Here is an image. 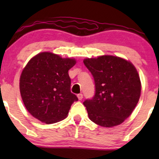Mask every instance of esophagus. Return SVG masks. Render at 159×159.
<instances>
[{"instance_id":"34e87169","label":"esophagus","mask_w":159,"mask_h":159,"mask_svg":"<svg viewBox=\"0 0 159 159\" xmlns=\"http://www.w3.org/2000/svg\"><path fill=\"white\" fill-rule=\"evenodd\" d=\"M77 96H78V98L79 99V100H81V99L83 98V94H78Z\"/></svg>"}]
</instances>
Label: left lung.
<instances>
[{"instance_id": "left-lung-1", "label": "left lung", "mask_w": 159, "mask_h": 159, "mask_svg": "<svg viewBox=\"0 0 159 159\" xmlns=\"http://www.w3.org/2000/svg\"><path fill=\"white\" fill-rule=\"evenodd\" d=\"M92 75L95 94L83 102L91 121L102 127H114L129 118L139 102L141 81L130 61L111 55L86 58Z\"/></svg>"}]
</instances>
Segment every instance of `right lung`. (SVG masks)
<instances>
[{"label": "right lung", "mask_w": 159, "mask_h": 159, "mask_svg": "<svg viewBox=\"0 0 159 159\" xmlns=\"http://www.w3.org/2000/svg\"><path fill=\"white\" fill-rule=\"evenodd\" d=\"M76 64L51 52L32 57L22 70L20 91L28 112L42 122L53 124L65 119L74 102L68 70Z\"/></svg>", "instance_id": "1"}]
</instances>
